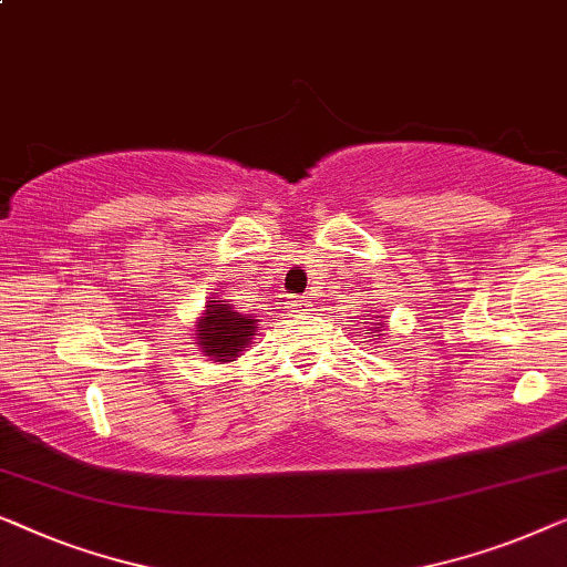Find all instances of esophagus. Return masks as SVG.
Wrapping results in <instances>:
<instances>
[{"instance_id": "esophagus-1", "label": "esophagus", "mask_w": 567, "mask_h": 567, "mask_svg": "<svg viewBox=\"0 0 567 567\" xmlns=\"http://www.w3.org/2000/svg\"><path fill=\"white\" fill-rule=\"evenodd\" d=\"M287 308L292 310V313H306V310H313L308 300H287Z\"/></svg>"}]
</instances>
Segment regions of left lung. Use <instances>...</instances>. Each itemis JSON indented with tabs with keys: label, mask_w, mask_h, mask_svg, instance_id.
<instances>
[{
	"label": "left lung",
	"mask_w": 567,
	"mask_h": 567,
	"mask_svg": "<svg viewBox=\"0 0 567 567\" xmlns=\"http://www.w3.org/2000/svg\"><path fill=\"white\" fill-rule=\"evenodd\" d=\"M367 313H370V310H367ZM364 323H367V333H370V337H378V339H382L385 337V326H388V321H385V316H372V318H364Z\"/></svg>",
	"instance_id": "1"
}]
</instances>
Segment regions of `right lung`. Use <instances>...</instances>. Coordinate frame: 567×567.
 I'll use <instances>...</instances> for the list:
<instances>
[{"label": "right lung", "mask_w": 567, "mask_h": 567, "mask_svg": "<svg viewBox=\"0 0 567 567\" xmlns=\"http://www.w3.org/2000/svg\"><path fill=\"white\" fill-rule=\"evenodd\" d=\"M259 323L254 316L238 313L230 300H207L200 318L195 321V344L203 357L213 362H236L246 352L249 341L257 337Z\"/></svg>", "instance_id": "add662e5"}]
</instances>
